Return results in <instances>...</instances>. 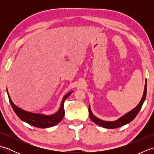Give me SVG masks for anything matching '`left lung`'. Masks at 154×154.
<instances>
[{"mask_svg":"<svg viewBox=\"0 0 154 154\" xmlns=\"http://www.w3.org/2000/svg\"><path fill=\"white\" fill-rule=\"evenodd\" d=\"M146 93H147V81H146L144 91H143V94L141 100L140 101L139 104L136 106V108H134L133 110L130 111L129 112L124 114V116L120 117V119H118L115 121H104L102 120L99 119H98L97 117L93 115V114L91 112L90 105L89 106V117L91 120L94 122L97 125H99L101 127L105 128H109V129H113L116 128H119L125 124H127L130 123V122L135 119V117L137 116V114H138L139 111L141 109L142 106V104L144 102L146 97Z\"/></svg>","mask_w":154,"mask_h":154,"instance_id":"8db88e82","label":"left lung"}]
</instances>
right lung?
I'll return each mask as SVG.
<instances>
[{
	"label": "right lung",
	"mask_w": 154,
	"mask_h": 154,
	"mask_svg": "<svg viewBox=\"0 0 154 154\" xmlns=\"http://www.w3.org/2000/svg\"><path fill=\"white\" fill-rule=\"evenodd\" d=\"M73 91L68 93L67 94L64 96L63 100L61 101V106L60 109L56 113L51 115H44V114H36V113H32L30 112H27L21 109H20L18 106H16L15 104L12 103V101L9 96V94L8 93L9 101L11 103V106L12 107L13 110H14V112L16 113L20 119L22 121L26 122L30 125L40 128H46L54 126L56 125L59 122H61V120L63 119V118L65 115V110L63 104L65 100L67 99V98L70 95Z\"/></svg>",
	"instance_id": "right-lung-1"
}]
</instances>
